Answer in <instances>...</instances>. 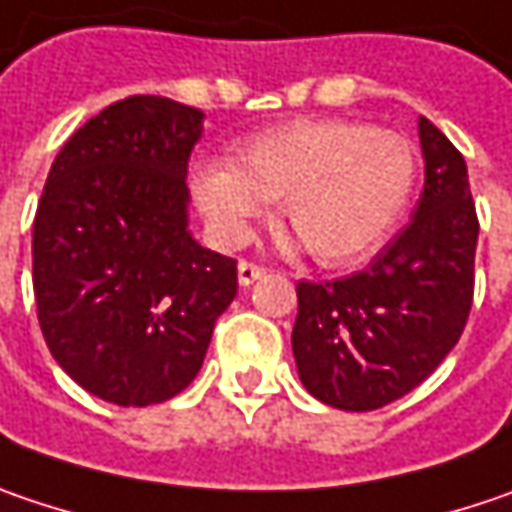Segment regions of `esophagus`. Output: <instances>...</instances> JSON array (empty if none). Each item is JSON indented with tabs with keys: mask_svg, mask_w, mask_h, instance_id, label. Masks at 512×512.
Listing matches in <instances>:
<instances>
[{
	"mask_svg": "<svg viewBox=\"0 0 512 512\" xmlns=\"http://www.w3.org/2000/svg\"><path fill=\"white\" fill-rule=\"evenodd\" d=\"M263 275H266V269L252 263V260H240V263H237V281H240V286L255 284L257 278H263Z\"/></svg>",
	"mask_w": 512,
	"mask_h": 512,
	"instance_id": "esophagus-1",
	"label": "esophagus"
}]
</instances>
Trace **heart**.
<instances>
[{
  "label": "heart",
  "instance_id": "obj_1",
  "mask_svg": "<svg viewBox=\"0 0 512 512\" xmlns=\"http://www.w3.org/2000/svg\"><path fill=\"white\" fill-rule=\"evenodd\" d=\"M417 179L406 138L339 118H298L240 144L234 165L202 162L194 196L223 240L240 243L266 202L324 266L353 263L391 234Z\"/></svg>",
  "mask_w": 512,
  "mask_h": 512
}]
</instances>
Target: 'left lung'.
<instances>
[{
    "mask_svg": "<svg viewBox=\"0 0 512 512\" xmlns=\"http://www.w3.org/2000/svg\"><path fill=\"white\" fill-rule=\"evenodd\" d=\"M426 185L408 223L368 269L298 284L292 353L304 388L342 411L414 391L458 345L472 307L478 217L464 156L420 115Z\"/></svg>",
    "mask_w": 512,
    "mask_h": 512,
    "instance_id": "left-lung-1",
    "label": "left lung"
}]
</instances>
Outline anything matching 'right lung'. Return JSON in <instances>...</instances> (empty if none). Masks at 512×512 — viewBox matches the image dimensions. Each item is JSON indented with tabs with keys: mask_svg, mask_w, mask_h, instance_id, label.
<instances>
[{
	"mask_svg": "<svg viewBox=\"0 0 512 512\" xmlns=\"http://www.w3.org/2000/svg\"><path fill=\"white\" fill-rule=\"evenodd\" d=\"M194 106L133 95L57 153L34 217V298L46 345L80 388L153 406L202 368L237 295V260L188 231Z\"/></svg>",
	"mask_w": 512,
	"mask_h": 512,
	"instance_id": "right-lung-1",
	"label": "right lung"
}]
</instances>
